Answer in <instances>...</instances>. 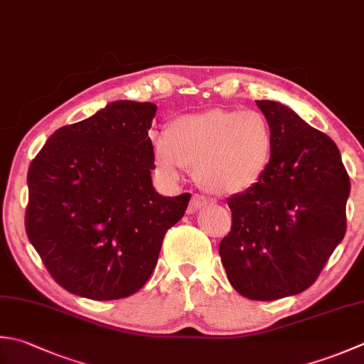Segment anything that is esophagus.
Wrapping results in <instances>:
<instances>
[{"label":"esophagus","mask_w":364,"mask_h":364,"mask_svg":"<svg viewBox=\"0 0 364 364\" xmlns=\"http://www.w3.org/2000/svg\"><path fill=\"white\" fill-rule=\"evenodd\" d=\"M206 205H208V200H206L205 197L194 194V196L191 197V202H189V206H188V213H189V215H192V213H196L198 210L205 208Z\"/></svg>","instance_id":"1"}]
</instances>
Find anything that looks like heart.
Returning <instances> with one entry per match:
<instances>
[{"label": "heart", "instance_id": "obj_1", "mask_svg": "<svg viewBox=\"0 0 364 364\" xmlns=\"http://www.w3.org/2000/svg\"><path fill=\"white\" fill-rule=\"evenodd\" d=\"M149 141L159 180L176 183L184 167H194L205 189L224 196L255 186L274 146L272 126L260 112L225 109L178 117Z\"/></svg>", "mask_w": 364, "mask_h": 364}]
</instances>
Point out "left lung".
Listing matches in <instances>:
<instances>
[{"mask_svg": "<svg viewBox=\"0 0 364 364\" xmlns=\"http://www.w3.org/2000/svg\"><path fill=\"white\" fill-rule=\"evenodd\" d=\"M274 146L260 181L229 198L219 255L232 287L272 301L311 287L346 235L350 180L328 135L274 101H257Z\"/></svg>", "mask_w": 364, "mask_h": 364, "instance_id": "1", "label": "left lung"}]
</instances>
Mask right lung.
<instances>
[{
    "mask_svg": "<svg viewBox=\"0 0 364 364\" xmlns=\"http://www.w3.org/2000/svg\"><path fill=\"white\" fill-rule=\"evenodd\" d=\"M151 102L115 101L64 126L28 170L26 235L63 289L119 300L145 286L191 194L153 188Z\"/></svg>",
    "mask_w": 364,
    "mask_h": 364,
    "instance_id": "add662e5",
    "label": "right lung"
}]
</instances>
